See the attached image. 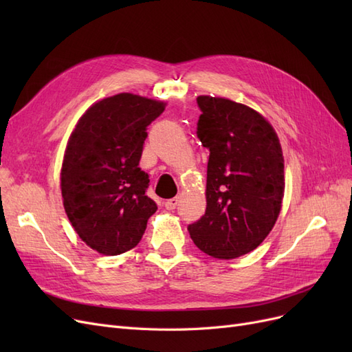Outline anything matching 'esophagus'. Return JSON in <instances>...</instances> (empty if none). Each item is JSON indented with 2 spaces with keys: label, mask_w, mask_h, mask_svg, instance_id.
<instances>
[{
  "label": "esophagus",
  "mask_w": 352,
  "mask_h": 352,
  "mask_svg": "<svg viewBox=\"0 0 352 352\" xmlns=\"http://www.w3.org/2000/svg\"><path fill=\"white\" fill-rule=\"evenodd\" d=\"M179 201H180V198H179V197L170 198V199H167V201L164 202V206H166V208H167V210H175V208L177 207V204H179Z\"/></svg>",
  "instance_id": "34e87169"
}]
</instances>
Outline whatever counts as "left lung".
Listing matches in <instances>:
<instances>
[{
  "instance_id": "left-lung-1",
  "label": "left lung",
  "mask_w": 352,
  "mask_h": 352,
  "mask_svg": "<svg viewBox=\"0 0 352 352\" xmlns=\"http://www.w3.org/2000/svg\"><path fill=\"white\" fill-rule=\"evenodd\" d=\"M198 138L210 150L206 214L188 226L211 257L232 260L254 251L278 220L285 195L279 136L263 114L223 97L199 95Z\"/></svg>"
}]
</instances>
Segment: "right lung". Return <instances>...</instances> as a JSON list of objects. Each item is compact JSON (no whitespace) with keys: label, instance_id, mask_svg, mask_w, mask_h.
<instances>
[{"label":"right lung","instance_id":"right-lung-1","mask_svg":"<svg viewBox=\"0 0 352 352\" xmlns=\"http://www.w3.org/2000/svg\"><path fill=\"white\" fill-rule=\"evenodd\" d=\"M166 102L122 92L94 102L69 136L60 186L74 232L102 255H119L140 243L157 206L145 195L140 167L146 126Z\"/></svg>","mask_w":352,"mask_h":352}]
</instances>
